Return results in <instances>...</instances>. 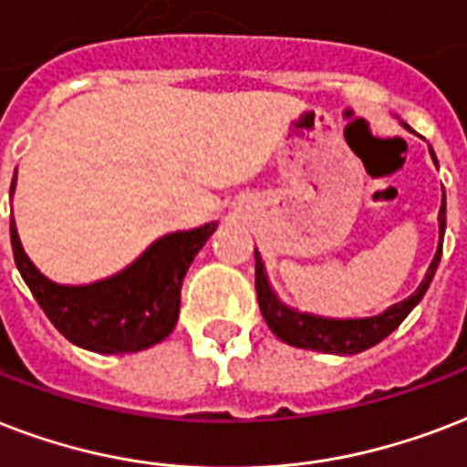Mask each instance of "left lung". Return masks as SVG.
<instances>
[{
  "label": "left lung",
  "instance_id": "1",
  "mask_svg": "<svg viewBox=\"0 0 467 467\" xmlns=\"http://www.w3.org/2000/svg\"><path fill=\"white\" fill-rule=\"evenodd\" d=\"M433 155V150H431ZM436 161V155H433ZM446 231V197L441 204L439 212V234L443 238ZM441 260V244L439 251L433 255L429 273H426L424 283L419 285V290L407 297L400 305L389 306L388 312L380 317H370V319H348V321H336V319H321V317H309V314H297L287 309L285 305L277 302V297L270 290V285L263 273V263H260L258 253H255V292H258V305L263 312V319L267 321V327L273 331L280 341L290 343L295 348H306V350H321V353H336V356H353L360 350L370 348L375 343H380L385 336H389L404 317L417 306V302L424 297L426 287L431 283L436 265Z\"/></svg>",
  "mask_w": 467,
  "mask_h": 467
}]
</instances>
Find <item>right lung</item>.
Returning <instances> with one entry per match:
<instances>
[{"mask_svg": "<svg viewBox=\"0 0 467 467\" xmlns=\"http://www.w3.org/2000/svg\"><path fill=\"white\" fill-rule=\"evenodd\" d=\"M14 182L16 175L12 190ZM214 229L216 223H207L162 236L124 273L85 287L46 280L26 258L14 222L12 251L31 295L67 341L95 353H136L175 328L184 273Z\"/></svg>", "mask_w": 467, "mask_h": 467, "instance_id": "1", "label": "right lung"}]
</instances>
